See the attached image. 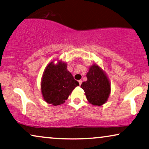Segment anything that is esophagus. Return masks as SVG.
<instances>
[{"mask_svg":"<svg viewBox=\"0 0 149 149\" xmlns=\"http://www.w3.org/2000/svg\"><path fill=\"white\" fill-rule=\"evenodd\" d=\"M78 82H79V84L81 85V84H82V80H80L78 81Z\"/></svg>","mask_w":149,"mask_h":149,"instance_id":"1","label":"esophagus"}]
</instances>
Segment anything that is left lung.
Returning a JSON list of instances; mask_svg holds the SVG:
<instances>
[{"mask_svg":"<svg viewBox=\"0 0 149 149\" xmlns=\"http://www.w3.org/2000/svg\"><path fill=\"white\" fill-rule=\"evenodd\" d=\"M87 80L82 82L81 88L84 91L87 100L94 106H102L106 102L110 93V84L108 78L100 67L93 65L86 73Z\"/></svg>","mask_w":149,"mask_h":149,"instance_id":"left-lung-1","label":"left lung"}]
</instances>
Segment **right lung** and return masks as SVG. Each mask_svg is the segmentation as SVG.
Instances as JSON below:
<instances>
[{
  "mask_svg": "<svg viewBox=\"0 0 149 149\" xmlns=\"http://www.w3.org/2000/svg\"><path fill=\"white\" fill-rule=\"evenodd\" d=\"M41 86L45 102L58 106L65 103L73 89L79 86V82L67 71L66 63L59 61L56 65L52 62L46 67Z\"/></svg>",
  "mask_w": 149,
  "mask_h": 149,
  "instance_id": "1",
  "label": "right lung"
}]
</instances>
